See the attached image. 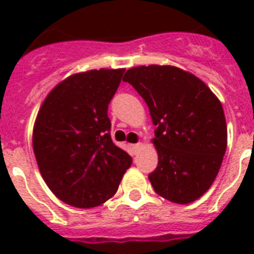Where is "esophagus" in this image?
<instances>
[{
  "mask_svg": "<svg viewBox=\"0 0 254 254\" xmlns=\"http://www.w3.org/2000/svg\"><path fill=\"white\" fill-rule=\"evenodd\" d=\"M141 147H142V143H134V145H131V149H133V150L135 151V153H137V151L139 150V149H141Z\"/></svg>",
  "mask_w": 254,
  "mask_h": 254,
  "instance_id": "obj_1",
  "label": "esophagus"
}]
</instances>
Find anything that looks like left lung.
Listing matches in <instances>:
<instances>
[{"mask_svg": "<svg viewBox=\"0 0 254 254\" xmlns=\"http://www.w3.org/2000/svg\"><path fill=\"white\" fill-rule=\"evenodd\" d=\"M124 81L145 100L157 127L158 166L149 174L154 191L179 204L196 200L215 181L227 149L220 101L200 79L171 65L134 67Z\"/></svg>", "mask_w": 254, "mask_h": 254, "instance_id": "8db88e82", "label": "left lung"}]
</instances>
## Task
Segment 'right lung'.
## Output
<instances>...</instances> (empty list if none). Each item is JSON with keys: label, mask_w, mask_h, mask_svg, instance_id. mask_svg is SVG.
<instances>
[{"label": "right lung", "mask_w": 254, "mask_h": 254, "mask_svg": "<svg viewBox=\"0 0 254 254\" xmlns=\"http://www.w3.org/2000/svg\"><path fill=\"white\" fill-rule=\"evenodd\" d=\"M125 69L76 73L50 92L38 112L33 147L46 185L67 204L97 207L131 165L111 137L108 105Z\"/></svg>", "instance_id": "right-lung-1"}]
</instances>
